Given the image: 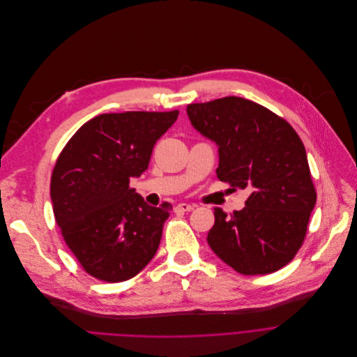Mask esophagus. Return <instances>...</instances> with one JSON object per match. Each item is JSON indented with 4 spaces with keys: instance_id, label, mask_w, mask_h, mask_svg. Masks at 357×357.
<instances>
[{
    "instance_id": "34e87169",
    "label": "esophagus",
    "mask_w": 357,
    "mask_h": 357,
    "mask_svg": "<svg viewBox=\"0 0 357 357\" xmlns=\"http://www.w3.org/2000/svg\"><path fill=\"white\" fill-rule=\"evenodd\" d=\"M176 211H181V212H190L194 209V205H190V204H185V202H181V204H177Z\"/></svg>"
}]
</instances>
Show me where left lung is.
<instances>
[{"mask_svg": "<svg viewBox=\"0 0 357 357\" xmlns=\"http://www.w3.org/2000/svg\"><path fill=\"white\" fill-rule=\"evenodd\" d=\"M187 114L220 146L218 178L250 191L242 211L227 215L213 208L208 245L241 274L284 267L304 243L317 201L298 133L284 118L241 97L188 104Z\"/></svg>", "mask_w": 357, "mask_h": 357, "instance_id": "obj_1", "label": "left lung"}]
</instances>
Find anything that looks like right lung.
Returning a JSON list of instances; mask_svg holds the SVG:
<instances>
[{
    "label": "right lung",
    "mask_w": 357,
    "mask_h": 357,
    "mask_svg": "<svg viewBox=\"0 0 357 357\" xmlns=\"http://www.w3.org/2000/svg\"><path fill=\"white\" fill-rule=\"evenodd\" d=\"M178 111L101 114L87 121L60 152L50 180L54 220L91 277L121 282L153 259L173 206H151L135 188L153 146Z\"/></svg>",
    "instance_id": "1"
}]
</instances>
